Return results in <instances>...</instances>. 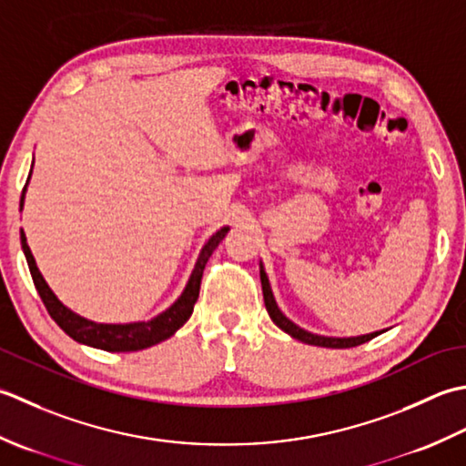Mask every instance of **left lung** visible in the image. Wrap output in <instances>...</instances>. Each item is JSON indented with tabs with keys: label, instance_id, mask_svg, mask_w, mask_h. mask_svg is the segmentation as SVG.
I'll list each match as a JSON object with an SVG mask.
<instances>
[{
	"label": "left lung",
	"instance_id": "obj_1",
	"mask_svg": "<svg viewBox=\"0 0 466 466\" xmlns=\"http://www.w3.org/2000/svg\"><path fill=\"white\" fill-rule=\"evenodd\" d=\"M261 288H263V301H265V308H268L269 318L273 319V324L281 328L283 331H288L291 338H296L303 344H311V346H321V348H354L360 344H366L372 338H376L380 331L376 334H368V336H360V338H324V336H316V334H309V331L298 328L293 321H289L283 313L279 311L278 303L273 299V293L269 288V281H268V275L261 269Z\"/></svg>",
	"mask_w": 466,
	"mask_h": 466
}]
</instances>
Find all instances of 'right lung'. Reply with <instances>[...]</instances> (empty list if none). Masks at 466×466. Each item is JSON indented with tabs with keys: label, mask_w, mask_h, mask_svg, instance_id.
<instances>
[{
	"label": "right lung",
	"mask_w": 466,
	"mask_h": 466,
	"mask_svg": "<svg viewBox=\"0 0 466 466\" xmlns=\"http://www.w3.org/2000/svg\"><path fill=\"white\" fill-rule=\"evenodd\" d=\"M24 203V197H22ZM227 227H223L221 231H217L208 243L203 247L201 258H198L195 271L188 279L187 288L183 291L173 306H170L167 311L160 313L155 319L150 321H138V324H125V326H112V324H94V321L84 319L80 316H76L74 311L60 303V299L54 296L52 289L47 288V283L44 281L42 273L37 271L34 255L30 251V247L25 243V235L22 231V247L27 259V268H30L34 286L40 293V298L44 301V306L50 313L52 319L58 324L66 334H68L72 339L80 341V344H86L92 348H100L106 350V352H137V350H145L158 344L167 338H170L175 331L185 324V321L191 318L195 301L198 298V289H201V279H203V271L205 265L211 258L213 251L219 247L223 241V237L227 235Z\"/></svg>",
	"instance_id": "1"
}]
</instances>
